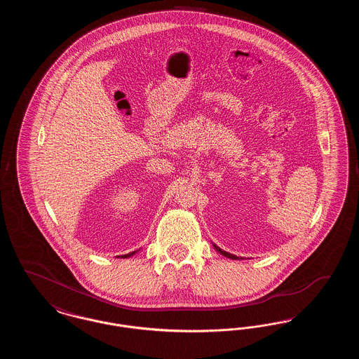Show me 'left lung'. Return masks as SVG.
I'll use <instances>...</instances> for the list:
<instances>
[{"instance_id":"8db88e82","label":"left lung","mask_w":359,"mask_h":359,"mask_svg":"<svg viewBox=\"0 0 359 359\" xmlns=\"http://www.w3.org/2000/svg\"><path fill=\"white\" fill-rule=\"evenodd\" d=\"M214 248H215V249H217V252H219L222 256L227 257V258H231V259H238V257L233 256V255H230V253H226L224 250L219 249V248H218V246H215V245H214Z\"/></svg>"}]
</instances>
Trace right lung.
<instances>
[{"instance_id":"right-lung-1","label":"right lung","mask_w":359,"mask_h":359,"mask_svg":"<svg viewBox=\"0 0 359 359\" xmlns=\"http://www.w3.org/2000/svg\"><path fill=\"white\" fill-rule=\"evenodd\" d=\"M133 255H135V252H133V253H129V255H125V256H123V258H126V257L133 256Z\"/></svg>"}]
</instances>
